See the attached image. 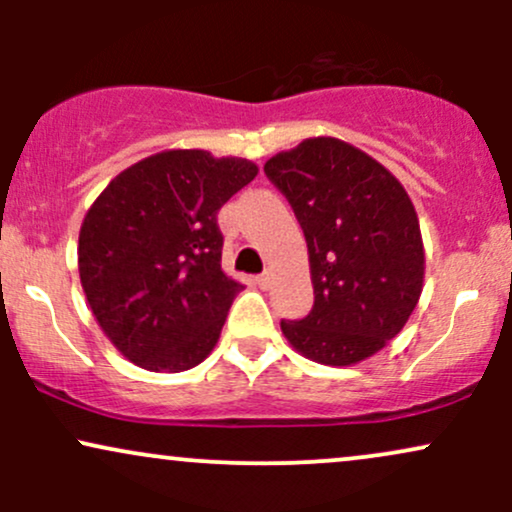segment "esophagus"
I'll return each instance as SVG.
<instances>
[{"instance_id": "obj_1", "label": "esophagus", "mask_w": 512, "mask_h": 512, "mask_svg": "<svg viewBox=\"0 0 512 512\" xmlns=\"http://www.w3.org/2000/svg\"><path fill=\"white\" fill-rule=\"evenodd\" d=\"M255 284L260 286V289H269V286H272V274H269V272L257 274L255 276Z\"/></svg>"}]
</instances>
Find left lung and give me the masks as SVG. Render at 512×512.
<instances>
[{
    "label": "left lung",
    "mask_w": 512,
    "mask_h": 512,
    "mask_svg": "<svg viewBox=\"0 0 512 512\" xmlns=\"http://www.w3.org/2000/svg\"><path fill=\"white\" fill-rule=\"evenodd\" d=\"M310 255L315 303L281 332L325 366H351L397 337L424 286L419 219L390 170L339 139H305L264 163Z\"/></svg>",
    "instance_id": "8db88e82"
}]
</instances>
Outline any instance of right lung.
I'll return each mask as SVG.
<instances>
[{
	"instance_id": "obj_1",
	"label": "right lung",
	"mask_w": 512,
	"mask_h": 512,
	"mask_svg": "<svg viewBox=\"0 0 512 512\" xmlns=\"http://www.w3.org/2000/svg\"><path fill=\"white\" fill-rule=\"evenodd\" d=\"M255 175L245 158L163 151L122 170L88 209L81 286L110 342L139 368L180 373L219 342L243 289L221 269L219 209Z\"/></svg>"
}]
</instances>
